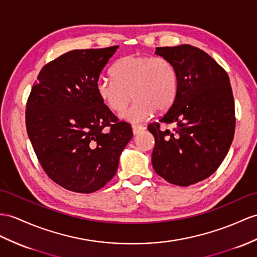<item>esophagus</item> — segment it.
<instances>
[{"label": "esophagus", "mask_w": 257, "mask_h": 257, "mask_svg": "<svg viewBox=\"0 0 257 257\" xmlns=\"http://www.w3.org/2000/svg\"><path fill=\"white\" fill-rule=\"evenodd\" d=\"M132 130H133V134L137 135L140 134L142 131L145 130V126H143V125H137V124H133L132 125Z\"/></svg>", "instance_id": "1"}]
</instances>
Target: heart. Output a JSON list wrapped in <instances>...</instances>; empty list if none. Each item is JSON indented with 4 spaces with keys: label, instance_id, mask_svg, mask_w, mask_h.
<instances>
[{
    "label": "heart",
    "instance_id": "1",
    "mask_svg": "<svg viewBox=\"0 0 257 257\" xmlns=\"http://www.w3.org/2000/svg\"><path fill=\"white\" fill-rule=\"evenodd\" d=\"M113 78L100 77L97 92L107 107L122 113L130 122L145 120L154 110L171 107L178 90V75L171 61L164 56L131 54L118 60L112 68Z\"/></svg>",
    "mask_w": 257,
    "mask_h": 257
}]
</instances>
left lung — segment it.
Listing matches in <instances>:
<instances>
[{
  "mask_svg": "<svg viewBox=\"0 0 257 257\" xmlns=\"http://www.w3.org/2000/svg\"><path fill=\"white\" fill-rule=\"evenodd\" d=\"M171 61L178 90L159 122L148 124L155 137L152 162L169 183L189 186L214 173L229 152L235 130L233 93L227 72L203 50L190 45L158 47ZM177 128L161 130L160 124Z\"/></svg>",
  "mask_w": 257,
  "mask_h": 257,
  "instance_id": "8db88e82",
  "label": "left lung"
}]
</instances>
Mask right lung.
<instances>
[{
    "mask_svg": "<svg viewBox=\"0 0 257 257\" xmlns=\"http://www.w3.org/2000/svg\"><path fill=\"white\" fill-rule=\"evenodd\" d=\"M118 46L73 50L42 67L26 105V128L43 171L56 184L92 193L115 176L133 137L100 99L97 81Z\"/></svg>",
    "mask_w": 257,
    "mask_h": 257,
    "instance_id": "1",
    "label": "right lung"
}]
</instances>
